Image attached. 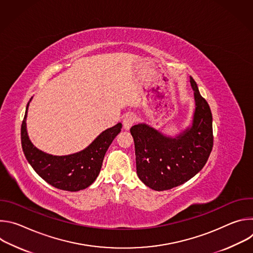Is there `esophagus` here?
Returning <instances> with one entry per match:
<instances>
[{"label":"esophagus","mask_w":253,"mask_h":253,"mask_svg":"<svg viewBox=\"0 0 253 253\" xmlns=\"http://www.w3.org/2000/svg\"><path fill=\"white\" fill-rule=\"evenodd\" d=\"M135 121H136L135 115H133V114L126 115L124 117V119H123V127H124V129L125 130H129L132 127V125L135 123Z\"/></svg>","instance_id":"1"}]
</instances>
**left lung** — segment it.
Masks as SVG:
<instances>
[{
  "label": "left lung",
  "mask_w": 253,
  "mask_h": 253,
  "mask_svg": "<svg viewBox=\"0 0 253 253\" xmlns=\"http://www.w3.org/2000/svg\"><path fill=\"white\" fill-rule=\"evenodd\" d=\"M195 109L192 123L176 136L139 123L131 127L134 139L136 170L141 181L157 191L179 186L195 176L205 165L213 147L212 114L190 77Z\"/></svg>",
  "instance_id": "left-lung-1"
}]
</instances>
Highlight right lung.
<instances>
[{
    "mask_svg": "<svg viewBox=\"0 0 253 253\" xmlns=\"http://www.w3.org/2000/svg\"><path fill=\"white\" fill-rule=\"evenodd\" d=\"M32 98L30 99L31 102ZM21 127L22 148L26 159L41 178L50 185L66 191H79L89 187L100 173L104 156L112 141L120 133L122 124L103 131L84 150L65 156H55L34 146L27 132V113Z\"/></svg>",
    "mask_w": 253,
    "mask_h": 253,
    "instance_id": "add662e5",
    "label": "right lung"
}]
</instances>
